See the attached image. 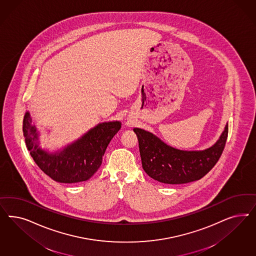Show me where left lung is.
<instances>
[{
	"label": "left lung",
	"instance_id": "left-lung-1",
	"mask_svg": "<svg viewBox=\"0 0 256 256\" xmlns=\"http://www.w3.org/2000/svg\"><path fill=\"white\" fill-rule=\"evenodd\" d=\"M144 172L164 184H185L204 178L222 154L228 123L217 142L204 150H180L165 144L155 134L135 128Z\"/></svg>",
	"mask_w": 256,
	"mask_h": 256
}]
</instances>
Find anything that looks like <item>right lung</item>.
I'll list each match as a JSON object with an SVG mask.
<instances>
[{"label":"right lung","instance_id":"add662e5","mask_svg":"<svg viewBox=\"0 0 256 256\" xmlns=\"http://www.w3.org/2000/svg\"><path fill=\"white\" fill-rule=\"evenodd\" d=\"M120 121L96 124L82 137L54 152L40 146L39 133L32 124L31 114L25 112L24 135L26 148L39 168L59 183H78L92 178L102 163L110 140L121 128Z\"/></svg>","mask_w":256,"mask_h":256}]
</instances>
